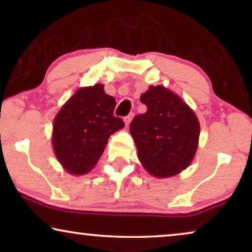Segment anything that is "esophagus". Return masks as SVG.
I'll use <instances>...</instances> for the list:
<instances>
[{
    "label": "esophagus",
    "mask_w": 252,
    "mask_h": 252,
    "mask_svg": "<svg viewBox=\"0 0 252 252\" xmlns=\"http://www.w3.org/2000/svg\"><path fill=\"white\" fill-rule=\"evenodd\" d=\"M130 120H132V116H126L125 117V118H124V122H125V124H126V125H128V124H129V122H130Z\"/></svg>",
    "instance_id": "1"
}]
</instances>
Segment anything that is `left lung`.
<instances>
[{
    "mask_svg": "<svg viewBox=\"0 0 252 252\" xmlns=\"http://www.w3.org/2000/svg\"><path fill=\"white\" fill-rule=\"evenodd\" d=\"M140 101L147 105V112L134 117L129 125L137 157L154 177L179 174L197 150V117L181 97L163 86H150Z\"/></svg>",
    "mask_w": 252,
    "mask_h": 252,
    "instance_id": "1",
    "label": "left lung"
}]
</instances>
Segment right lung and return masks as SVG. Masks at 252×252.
<instances>
[{
    "mask_svg": "<svg viewBox=\"0 0 252 252\" xmlns=\"http://www.w3.org/2000/svg\"><path fill=\"white\" fill-rule=\"evenodd\" d=\"M116 99L96 84L79 88L54 119L53 147L65 171L82 175L93 170L110 135L122 129L123 119L113 116Z\"/></svg>",
    "mask_w": 252,
    "mask_h": 252,
    "instance_id": "1",
    "label": "right lung"
}]
</instances>
